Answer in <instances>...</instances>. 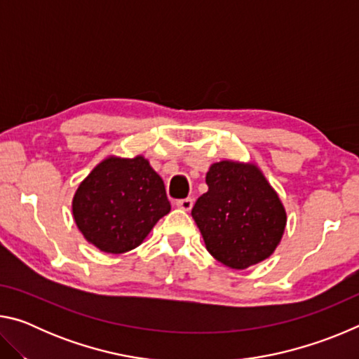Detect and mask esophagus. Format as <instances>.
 <instances>
[{"label":"esophagus","mask_w":359,"mask_h":359,"mask_svg":"<svg viewBox=\"0 0 359 359\" xmlns=\"http://www.w3.org/2000/svg\"><path fill=\"white\" fill-rule=\"evenodd\" d=\"M175 205H177L179 209L182 210H191L193 208V199L191 198H185V199H177V203H175Z\"/></svg>","instance_id":"1"}]
</instances>
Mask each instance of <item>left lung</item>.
<instances>
[{
	"label": "left lung",
	"mask_w": 359,
	"mask_h": 359,
	"mask_svg": "<svg viewBox=\"0 0 359 359\" xmlns=\"http://www.w3.org/2000/svg\"><path fill=\"white\" fill-rule=\"evenodd\" d=\"M209 190L191 209L209 253L224 266L245 269L271 257L282 239L287 214L274 188L255 165H212Z\"/></svg>",
	"instance_id": "1"
}]
</instances>
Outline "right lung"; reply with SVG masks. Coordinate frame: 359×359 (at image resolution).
Returning <instances> with one entry per match:
<instances>
[{
    "label": "right lung",
    "instance_id": "right-lung-1",
    "mask_svg": "<svg viewBox=\"0 0 359 359\" xmlns=\"http://www.w3.org/2000/svg\"><path fill=\"white\" fill-rule=\"evenodd\" d=\"M171 210L165 184L142 156L101 161L72 199L77 228L106 253H125Z\"/></svg>",
    "mask_w": 359,
    "mask_h": 359
}]
</instances>
